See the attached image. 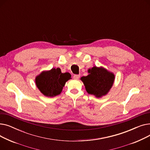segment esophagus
<instances>
[{
	"mask_svg": "<svg viewBox=\"0 0 150 150\" xmlns=\"http://www.w3.org/2000/svg\"><path fill=\"white\" fill-rule=\"evenodd\" d=\"M80 77V75H74V79L78 80V79H79Z\"/></svg>",
	"mask_w": 150,
	"mask_h": 150,
	"instance_id": "obj_1",
	"label": "esophagus"
}]
</instances>
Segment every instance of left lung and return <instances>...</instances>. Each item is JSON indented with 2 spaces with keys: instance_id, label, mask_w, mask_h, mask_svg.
I'll list each match as a JSON object with an SVG mask.
<instances>
[{
  "instance_id": "1",
  "label": "left lung",
  "mask_w": 150,
  "mask_h": 150,
  "mask_svg": "<svg viewBox=\"0 0 150 150\" xmlns=\"http://www.w3.org/2000/svg\"><path fill=\"white\" fill-rule=\"evenodd\" d=\"M88 76H82L87 92L97 98L106 96L113 85L115 75L102 67L94 66L88 70Z\"/></svg>"
}]
</instances>
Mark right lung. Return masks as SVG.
<instances>
[{"mask_svg":"<svg viewBox=\"0 0 150 150\" xmlns=\"http://www.w3.org/2000/svg\"><path fill=\"white\" fill-rule=\"evenodd\" d=\"M71 78L68 73H62L59 68L43 71L35 78L37 88L46 97H53L61 93L66 81Z\"/></svg>","mask_w":150,"mask_h":150,"instance_id":"obj_1","label":"right lung"}]
</instances>
